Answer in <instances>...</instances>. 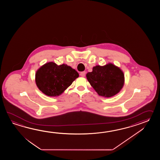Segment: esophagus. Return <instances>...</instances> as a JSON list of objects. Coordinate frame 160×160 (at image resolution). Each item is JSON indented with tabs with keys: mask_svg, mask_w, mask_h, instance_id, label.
I'll list each match as a JSON object with an SVG mask.
<instances>
[{
	"mask_svg": "<svg viewBox=\"0 0 160 160\" xmlns=\"http://www.w3.org/2000/svg\"><path fill=\"white\" fill-rule=\"evenodd\" d=\"M85 75H86V72H81L80 73V75H81V77H85Z\"/></svg>",
	"mask_w": 160,
	"mask_h": 160,
	"instance_id": "esophagus-1",
	"label": "esophagus"
}]
</instances>
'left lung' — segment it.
Returning a JSON list of instances; mask_svg holds the SVG:
<instances>
[{
  "instance_id": "8db88e82",
  "label": "left lung",
  "mask_w": 160,
  "mask_h": 160,
  "mask_svg": "<svg viewBox=\"0 0 160 160\" xmlns=\"http://www.w3.org/2000/svg\"><path fill=\"white\" fill-rule=\"evenodd\" d=\"M86 78L98 94L106 98L118 94L125 83L122 70L112 63L93 67L92 71L87 73Z\"/></svg>"
}]
</instances>
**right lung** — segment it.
<instances>
[{
  "label": "right lung",
  "instance_id": "right-lung-1",
  "mask_svg": "<svg viewBox=\"0 0 160 160\" xmlns=\"http://www.w3.org/2000/svg\"><path fill=\"white\" fill-rule=\"evenodd\" d=\"M79 74L66 64L57 65L50 62L42 65L35 73V83L45 95L57 97L68 88Z\"/></svg>",
  "mask_w": 160,
  "mask_h": 160
}]
</instances>
